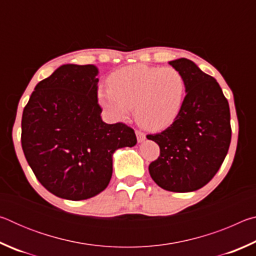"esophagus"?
<instances>
[{"instance_id":"1","label":"esophagus","mask_w":256,"mask_h":256,"mask_svg":"<svg viewBox=\"0 0 256 256\" xmlns=\"http://www.w3.org/2000/svg\"><path fill=\"white\" fill-rule=\"evenodd\" d=\"M136 138H138V142H142L146 138V134H144V132H142V131H140V130H136Z\"/></svg>"}]
</instances>
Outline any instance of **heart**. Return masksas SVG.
Segmentation results:
<instances>
[{
  "label": "heart",
  "mask_w": 256,
  "mask_h": 256,
  "mask_svg": "<svg viewBox=\"0 0 256 256\" xmlns=\"http://www.w3.org/2000/svg\"><path fill=\"white\" fill-rule=\"evenodd\" d=\"M186 84L175 68L136 64L120 68L108 78V88L98 92L102 107L116 120H123L136 107L142 126L162 130L174 122L182 110Z\"/></svg>",
  "instance_id": "b5f03b06"
}]
</instances>
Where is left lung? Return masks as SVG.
Wrapping results in <instances>:
<instances>
[{
	"label": "left lung",
	"instance_id": "1",
	"mask_svg": "<svg viewBox=\"0 0 256 256\" xmlns=\"http://www.w3.org/2000/svg\"><path fill=\"white\" fill-rule=\"evenodd\" d=\"M170 64L184 76L186 94L174 122L160 133L146 136L160 148L149 172L164 190L192 192L209 183L226 158L232 140L230 112L214 78L188 58Z\"/></svg>",
	"mask_w": 256,
	"mask_h": 256
}]
</instances>
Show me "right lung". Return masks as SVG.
Masks as SVG:
<instances>
[{"label": "right lung", "instance_id": "right-lung-1", "mask_svg": "<svg viewBox=\"0 0 256 256\" xmlns=\"http://www.w3.org/2000/svg\"><path fill=\"white\" fill-rule=\"evenodd\" d=\"M94 66L66 64L36 86L22 112L21 146L30 168L54 196L79 201L107 188L112 154L136 136L122 122L106 124Z\"/></svg>", "mask_w": 256, "mask_h": 256}]
</instances>
